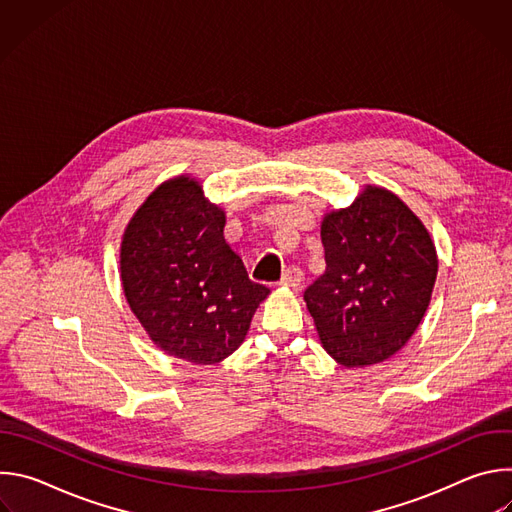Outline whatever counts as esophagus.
I'll use <instances>...</instances> for the list:
<instances>
[{
	"instance_id": "34e87169",
	"label": "esophagus",
	"mask_w": 512,
	"mask_h": 512,
	"mask_svg": "<svg viewBox=\"0 0 512 512\" xmlns=\"http://www.w3.org/2000/svg\"><path fill=\"white\" fill-rule=\"evenodd\" d=\"M302 281H304V271L300 267H296V265H291V267H287L283 271L279 283L287 285V287H298Z\"/></svg>"
}]
</instances>
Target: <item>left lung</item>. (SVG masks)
Masks as SVG:
<instances>
[{
  "label": "left lung",
  "mask_w": 512,
  "mask_h": 512,
  "mask_svg": "<svg viewBox=\"0 0 512 512\" xmlns=\"http://www.w3.org/2000/svg\"><path fill=\"white\" fill-rule=\"evenodd\" d=\"M326 271L304 291L326 352L367 367L401 350L433 291L437 257L419 218L389 190L369 186L322 223Z\"/></svg>",
  "instance_id": "1"
}]
</instances>
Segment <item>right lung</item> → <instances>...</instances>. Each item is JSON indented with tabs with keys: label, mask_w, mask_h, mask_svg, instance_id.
I'll return each mask as SVG.
<instances>
[{
	"label": "right lung",
	"mask_w": 512,
	"mask_h": 512,
	"mask_svg": "<svg viewBox=\"0 0 512 512\" xmlns=\"http://www.w3.org/2000/svg\"><path fill=\"white\" fill-rule=\"evenodd\" d=\"M121 281L150 338L196 364L235 352L269 294L225 241V212L188 178L162 184L131 218Z\"/></svg>",
	"instance_id": "1"
}]
</instances>
